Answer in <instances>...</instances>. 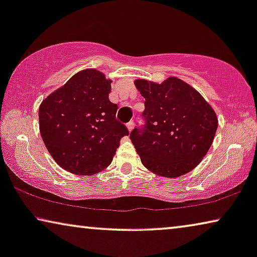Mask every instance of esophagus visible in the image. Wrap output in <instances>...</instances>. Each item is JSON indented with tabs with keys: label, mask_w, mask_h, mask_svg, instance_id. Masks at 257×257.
I'll return each mask as SVG.
<instances>
[{
	"label": "esophagus",
	"mask_w": 257,
	"mask_h": 257,
	"mask_svg": "<svg viewBox=\"0 0 257 257\" xmlns=\"http://www.w3.org/2000/svg\"><path fill=\"white\" fill-rule=\"evenodd\" d=\"M126 126H127L128 131H132V128H133V121H128L127 124H126Z\"/></svg>",
	"instance_id": "1"
}]
</instances>
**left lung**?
Wrapping results in <instances>:
<instances>
[{"instance_id":"obj_1","label":"left lung","mask_w":257,"mask_h":257,"mask_svg":"<svg viewBox=\"0 0 257 257\" xmlns=\"http://www.w3.org/2000/svg\"><path fill=\"white\" fill-rule=\"evenodd\" d=\"M135 84L145 98V125L133 128L130 139L143 165L166 178L188 173L212 145L215 112L198 91L175 77L161 84L145 79Z\"/></svg>"}]
</instances>
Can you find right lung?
<instances>
[{
  "mask_svg": "<svg viewBox=\"0 0 257 257\" xmlns=\"http://www.w3.org/2000/svg\"><path fill=\"white\" fill-rule=\"evenodd\" d=\"M111 80L94 69L83 70L42 101V139L54 160L77 175H92L111 164L128 130L115 118Z\"/></svg>",
  "mask_w": 257,
  "mask_h": 257,
  "instance_id": "obj_1",
  "label": "right lung"
}]
</instances>
